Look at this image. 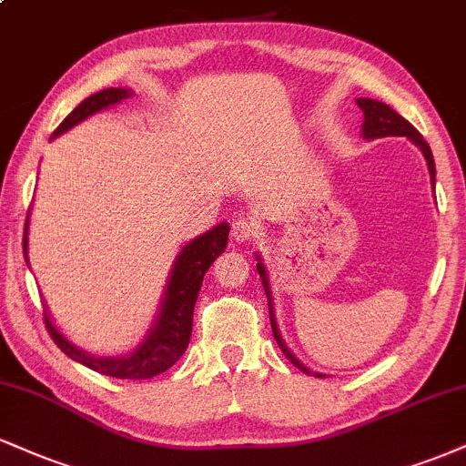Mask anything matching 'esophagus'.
I'll return each instance as SVG.
<instances>
[{
	"label": "esophagus",
	"mask_w": 466,
	"mask_h": 466,
	"mask_svg": "<svg viewBox=\"0 0 466 466\" xmlns=\"http://www.w3.org/2000/svg\"><path fill=\"white\" fill-rule=\"evenodd\" d=\"M258 232V223L251 221V218H245V217H237L232 221V238L237 240V243H248L256 237Z\"/></svg>",
	"instance_id": "obj_1"
}]
</instances>
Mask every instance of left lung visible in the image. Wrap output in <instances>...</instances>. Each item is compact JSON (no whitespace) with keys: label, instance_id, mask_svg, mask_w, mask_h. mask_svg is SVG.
Returning a JSON list of instances; mask_svg holds the SVG:
<instances>
[{"label":"left lung","instance_id":"1","mask_svg":"<svg viewBox=\"0 0 466 466\" xmlns=\"http://www.w3.org/2000/svg\"><path fill=\"white\" fill-rule=\"evenodd\" d=\"M356 104L360 106L362 115H364V121H362V137L367 138V141H371V138H384V137H408L410 141L417 145L419 149H421L425 162H428V171H430V179H431V187H434L436 182V167H434V156H431V149L430 145L425 143V138L421 134L417 132V127L412 126V123H408L403 119L401 115H397V112L390 108V106H386L384 102H378V99H369V97H358ZM258 260V273H260V279H262V289H265V295H267V306H268V317H271V328H273V336H276L279 350H282V354L289 358L290 362L295 364L299 371H304L308 375H317V378H325L323 373H315L310 371V369L306 367L304 362L297 358L293 351L289 350V345L284 343L282 334H279V328H278V321H276V308H273V295H271V284H268V273H267V267L265 262H262L260 254L256 256Z\"/></svg>","mask_w":466,"mask_h":466}]
</instances>
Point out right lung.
<instances>
[{
    "instance_id": "add662e5",
    "label": "right lung",
    "mask_w": 466,
    "mask_h": 466,
    "mask_svg": "<svg viewBox=\"0 0 466 466\" xmlns=\"http://www.w3.org/2000/svg\"><path fill=\"white\" fill-rule=\"evenodd\" d=\"M132 97V88H104V91L91 95L77 108L71 110V115L56 127L52 138L60 137L73 126L82 123L95 112L110 108V106L123 102V99ZM30 215V210H27ZM27 226H30V217L25 221L24 234V254L27 262ZM229 226L226 221L218 223L201 237L188 240L173 262L171 276L167 279L165 297H162L158 315L154 323L143 336V340L134 347L132 351L119 356H95L88 351L80 350L73 345L66 336L56 328V323L49 317V310L45 308V328L54 343L65 351L71 360L84 364V367L93 369V371L110 375V378L119 380H147L154 378L167 369L173 367L179 360V356L187 351L190 332H193V310L195 301H198L201 282H204L206 271H208L212 262L226 251Z\"/></svg>"
}]
</instances>
